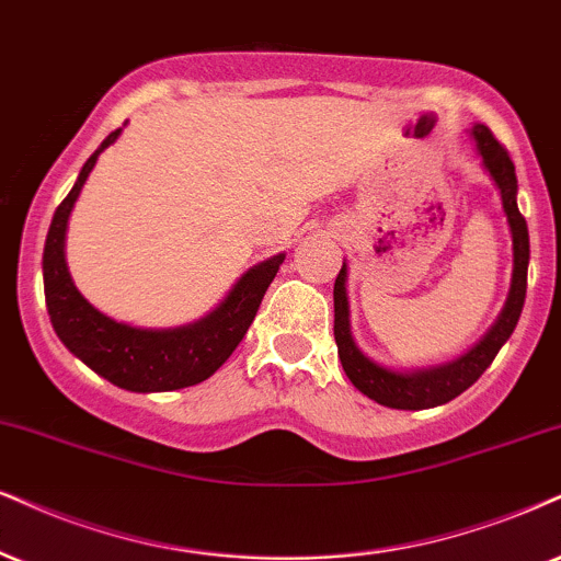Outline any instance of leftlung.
<instances>
[{"label":"left lung","mask_w":561,"mask_h":561,"mask_svg":"<svg viewBox=\"0 0 561 561\" xmlns=\"http://www.w3.org/2000/svg\"><path fill=\"white\" fill-rule=\"evenodd\" d=\"M476 148L483 158L489 176L494 179L496 190L502 195V207L507 213L510 231H513V254H515V267H513V286H510L507 304H504L500 320L494 322V328L483 335L479 345H473L466 356L455 358L453 364L445 366H432L424 371H392L387 366H379L371 362L369 356H364L354 343L351 335V322H348V296H345V262L335 278V343H337V356H341L343 371L348 375L351 382L364 392L366 398L377 400L379 405L398 408V411H421V408H434L442 403H449L453 398H458L460 392H466L483 371L489 369V364L494 362V356L500 354V348L507 343V337L513 335L517 320H520L523 304H525V288H528V260H530V241H528V226L525 218L517 210V176H515V163L510 161V153L504 150V145L492 135V129L476 124L471 129Z\"/></svg>","instance_id":"8db88e82"}]
</instances>
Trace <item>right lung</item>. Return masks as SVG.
<instances>
[{
    "label": "right lung",
    "instance_id": "add662e5",
    "mask_svg": "<svg viewBox=\"0 0 561 561\" xmlns=\"http://www.w3.org/2000/svg\"><path fill=\"white\" fill-rule=\"evenodd\" d=\"M116 129L82 165L78 182L54 213L44 247V294L59 341L88 364L95 375L133 392L182 390L216 375L257 314L262 296L273 283L286 254H275L239 278L231 294L203 320L174 330H142L116 322L93 304H88L72 278L65 260L67 220L82 184L103 150L119 137Z\"/></svg>",
    "mask_w": 561,
    "mask_h": 561
}]
</instances>
